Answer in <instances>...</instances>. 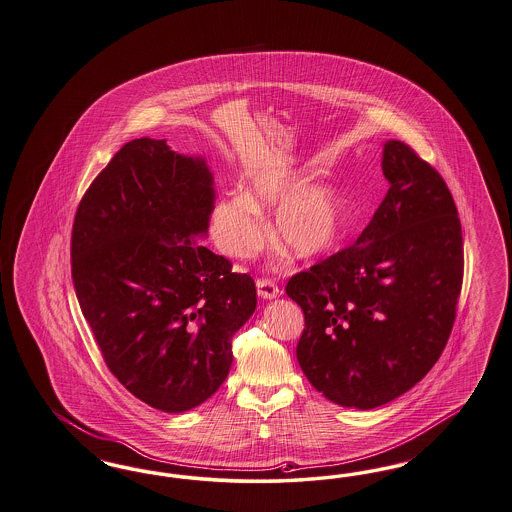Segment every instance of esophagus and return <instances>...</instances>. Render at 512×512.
Segmentation results:
<instances>
[{"label": "esophagus", "instance_id": "1", "mask_svg": "<svg viewBox=\"0 0 512 512\" xmlns=\"http://www.w3.org/2000/svg\"><path fill=\"white\" fill-rule=\"evenodd\" d=\"M257 293L261 299H276L282 295V289L276 286L272 280H257Z\"/></svg>", "mask_w": 512, "mask_h": 512}]
</instances>
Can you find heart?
Returning a JSON list of instances; mask_svg holds the SVG:
<instances>
[{"instance_id":"1","label":"heart","mask_w":512,"mask_h":512,"mask_svg":"<svg viewBox=\"0 0 512 512\" xmlns=\"http://www.w3.org/2000/svg\"><path fill=\"white\" fill-rule=\"evenodd\" d=\"M308 169L268 167L247 175L244 192L219 196L209 213V232L217 247L234 259L255 255L266 240L263 211L272 215V238L297 259L326 255L347 228V202L328 183L307 184Z\"/></svg>"}]
</instances>
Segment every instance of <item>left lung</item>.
Instances as JSON below:
<instances>
[{"instance_id": "8db88e82", "label": "left lung", "mask_w": 512, "mask_h": 512, "mask_svg": "<svg viewBox=\"0 0 512 512\" xmlns=\"http://www.w3.org/2000/svg\"><path fill=\"white\" fill-rule=\"evenodd\" d=\"M385 200L352 246L287 282L305 312L297 360L345 408L373 409L415 387L450 339L463 236L450 188L408 144H383Z\"/></svg>"}]
</instances>
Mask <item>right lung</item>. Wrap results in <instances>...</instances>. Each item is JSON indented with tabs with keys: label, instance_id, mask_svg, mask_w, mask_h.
<instances>
[{
	"label": "right lung",
	"instance_id": "add662e5",
	"mask_svg": "<svg viewBox=\"0 0 512 512\" xmlns=\"http://www.w3.org/2000/svg\"><path fill=\"white\" fill-rule=\"evenodd\" d=\"M215 204L202 156L135 139L104 167L72 228V280L104 362L152 408L213 396L232 337L257 307L255 282L202 246Z\"/></svg>",
	"mask_w": 512,
	"mask_h": 512
}]
</instances>
